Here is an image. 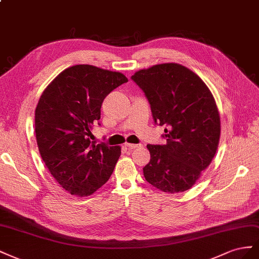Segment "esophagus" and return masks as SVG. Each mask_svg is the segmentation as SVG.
<instances>
[{"mask_svg": "<svg viewBox=\"0 0 259 259\" xmlns=\"http://www.w3.org/2000/svg\"><path fill=\"white\" fill-rule=\"evenodd\" d=\"M124 146L127 147L128 150H135L137 147L141 146V144H132V143H124Z\"/></svg>", "mask_w": 259, "mask_h": 259, "instance_id": "34e87169", "label": "esophagus"}]
</instances>
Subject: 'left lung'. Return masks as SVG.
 <instances>
[{
    "instance_id": "1",
    "label": "left lung",
    "mask_w": 259,
    "mask_h": 259,
    "mask_svg": "<svg viewBox=\"0 0 259 259\" xmlns=\"http://www.w3.org/2000/svg\"><path fill=\"white\" fill-rule=\"evenodd\" d=\"M131 78L149 100L155 122L167 127L166 144L146 145L151 159L143 168L145 180L171 194L191 189L219 144L220 116L210 90L177 63L154 65Z\"/></svg>"
}]
</instances>
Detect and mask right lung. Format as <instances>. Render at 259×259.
Masks as SVG:
<instances>
[{
    "label": "right lung",
    "mask_w": 259,
    "mask_h": 259,
    "mask_svg": "<svg viewBox=\"0 0 259 259\" xmlns=\"http://www.w3.org/2000/svg\"><path fill=\"white\" fill-rule=\"evenodd\" d=\"M127 81L121 72L75 65L42 92L35 107L36 144L49 171L68 193L91 195L112 176L121 147L91 141V130L106 95Z\"/></svg>",
    "instance_id": "right-lung-1"
}]
</instances>
